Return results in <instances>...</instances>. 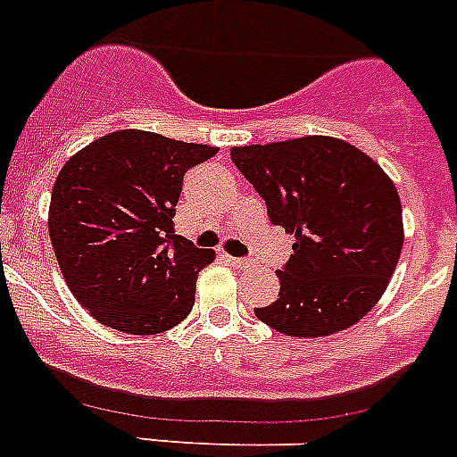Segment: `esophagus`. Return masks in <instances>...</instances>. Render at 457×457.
<instances>
[{"mask_svg": "<svg viewBox=\"0 0 457 457\" xmlns=\"http://www.w3.org/2000/svg\"><path fill=\"white\" fill-rule=\"evenodd\" d=\"M225 260H228L232 267H248V264H251L246 258H232V255H225Z\"/></svg>", "mask_w": 457, "mask_h": 457, "instance_id": "obj_1", "label": "esophagus"}]
</instances>
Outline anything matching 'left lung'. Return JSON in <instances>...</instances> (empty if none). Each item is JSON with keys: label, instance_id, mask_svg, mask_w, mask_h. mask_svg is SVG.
<instances>
[{"label": "left lung", "instance_id": "obj_1", "mask_svg": "<svg viewBox=\"0 0 457 457\" xmlns=\"http://www.w3.org/2000/svg\"><path fill=\"white\" fill-rule=\"evenodd\" d=\"M229 155L271 225L295 235L276 271L278 300L255 316L287 337L335 335L367 316L404 244L400 195L386 171L335 137L237 145Z\"/></svg>", "mask_w": 457, "mask_h": 457}]
</instances>
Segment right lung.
Here are the masks:
<instances>
[{"label":"right lung","instance_id":"1","mask_svg":"<svg viewBox=\"0 0 457 457\" xmlns=\"http://www.w3.org/2000/svg\"><path fill=\"white\" fill-rule=\"evenodd\" d=\"M218 148L120 129L69 157L53 186L48 235L69 290L102 325L174 328L195 304L213 248L174 235L183 176Z\"/></svg>","mask_w":457,"mask_h":457}]
</instances>
